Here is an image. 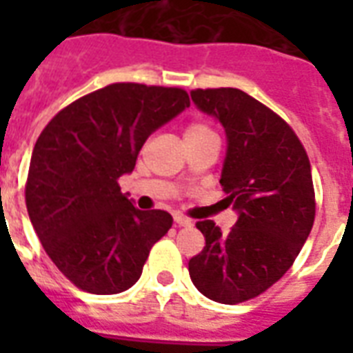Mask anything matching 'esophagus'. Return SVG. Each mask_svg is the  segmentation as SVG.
<instances>
[{
    "label": "esophagus",
    "instance_id": "esophagus-1",
    "mask_svg": "<svg viewBox=\"0 0 353 353\" xmlns=\"http://www.w3.org/2000/svg\"><path fill=\"white\" fill-rule=\"evenodd\" d=\"M174 221H176L179 227H190V225H192V221L188 220V218H185V216H181V214L174 216Z\"/></svg>",
    "mask_w": 353,
    "mask_h": 353
}]
</instances>
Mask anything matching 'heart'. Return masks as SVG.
I'll use <instances>...</instances> for the list:
<instances>
[{
  "label": "heart",
  "instance_id": "b5f03b06",
  "mask_svg": "<svg viewBox=\"0 0 353 353\" xmlns=\"http://www.w3.org/2000/svg\"><path fill=\"white\" fill-rule=\"evenodd\" d=\"M207 137H216V132L209 126V124H205V122H192V124H188L187 130H185V141H187V143L201 141V139Z\"/></svg>",
  "mask_w": 353,
  "mask_h": 353
}]
</instances>
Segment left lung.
I'll return each instance as SVG.
<instances>
[{"instance_id":"obj_1","label":"left lung","mask_w":353,"mask_h":353,"mask_svg":"<svg viewBox=\"0 0 353 353\" xmlns=\"http://www.w3.org/2000/svg\"><path fill=\"white\" fill-rule=\"evenodd\" d=\"M190 97L225 130L220 185L238 220L227 234L210 220L196 223L205 247L188 273L207 299L238 304L282 279L307 240L315 220L312 166L295 132L251 95L220 88Z\"/></svg>"}]
</instances>
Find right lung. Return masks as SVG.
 <instances>
[{
	"instance_id": "obj_1",
	"label": "right lung",
	"mask_w": 353,
	"mask_h": 353,
	"mask_svg": "<svg viewBox=\"0 0 353 353\" xmlns=\"http://www.w3.org/2000/svg\"><path fill=\"white\" fill-rule=\"evenodd\" d=\"M188 106L177 88L112 84L63 108L40 133L27 212L52 263L80 290H130L172 227L168 212L139 210L117 181L132 174L146 139Z\"/></svg>"
}]
</instances>
